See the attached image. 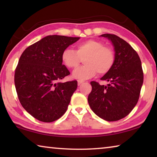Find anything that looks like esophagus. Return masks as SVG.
I'll list each match as a JSON object with an SVG mask.
<instances>
[{
  "mask_svg": "<svg viewBox=\"0 0 157 157\" xmlns=\"http://www.w3.org/2000/svg\"><path fill=\"white\" fill-rule=\"evenodd\" d=\"M83 82H84L83 80H78V85L82 84V83H83Z\"/></svg>",
  "mask_w": 157,
  "mask_h": 157,
  "instance_id": "34e87169",
  "label": "esophagus"
}]
</instances>
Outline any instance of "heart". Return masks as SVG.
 <instances>
[{"mask_svg": "<svg viewBox=\"0 0 157 157\" xmlns=\"http://www.w3.org/2000/svg\"><path fill=\"white\" fill-rule=\"evenodd\" d=\"M84 57L85 65L73 72V78L80 80L91 78L98 72L100 75L107 73L115 62L113 50L96 39H88L77 45L75 50L68 48L62 53L63 63L71 69L78 67Z\"/></svg>", "mask_w": 157, "mask_h": 157, "instance_id": "heart-1", "label": "heart"}]
</instances>
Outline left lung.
<instances>
[{"label": "left lung", "mask_w": 157, "mask_h": 157, "mask_svg": "<svg viewBox=\"0 0 157 157\" xmlns=\"http://www.w3.org/2000/svg\"><path fill=\"white\" fill-rule=\"evenodd\" d=\"M110 40L115 51L113 67L100 79L108 82L100 85L91 82L92 91L88 102L92 111L107 121H116L131 112L139 100L143 83V72L137 52L123 39L104 34Z\"/></svg>", "instance_id": "8db88e82"}]
</instances>
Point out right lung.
Listing matches in <instances>:
<instances>
[{"instance_id": "1", "label": "right lung", "mask_w": 157, "mask_h": 157, "mask_svg": "<svg viewBox=\"0 0 157 157\" xmlns=\"http://www.w3.org/2000/svg\"><path fill=\"white\" fill-rule=\"evenodd\" d=\"M79 39L49 35L28 47L21 55L15 70L16 90L23 107L37 120L50 123L67 110L78 82H59L70 75L62 64V53Z\"/></svg>"}]
</instances>
